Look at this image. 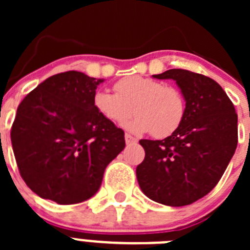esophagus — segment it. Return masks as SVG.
<instances>
[{"instance_id": "34e87169", "label": "esophagus", "mask_w": 250, "mask_h": 250, "mask_svg": "<svg viewBox=\"0 0 250 250\" xmlns=\"http://www.w3.org/2000/svg\"><path fill=\"white\" fill-rule=\"evenodd\" d=\"M125 141H126V144H134V143H136V139L134 138V136H131L130 134H125Z\"/></svg>"}]
</instances>
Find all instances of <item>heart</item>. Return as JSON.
I'll return each mask as SVG.
<instances>
[{
	"mask_svg": "<svg viewBox=\"0 0 250 250\" xmlns=\"http://www.w3.org/2000/svg\"><path fill=\"white\" fill-rule=\"evenodd\" d=\"M116 94L98 90L92 96L94 109L105 120L123 124L132 115L135 119L126 125L136 134L151 132L152 136L167 138L180 127L187 112L182 91L152 77L127 76L114 85Z\"/></svg>",
	"mask_w": 250,
	"mask_h": 250,
	"instance_id": "b5f03b06",
	"label": "heart"
}]
</instances>
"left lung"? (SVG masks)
Listing matches in <instances>:
<instances>
[{
    "label": "left lung",
    "mask_w": 250,
    "mask_h": 250,
    "mask_svg": "<svg viewBox=\"0 0 250 250\" xmlns=\"http://www.w3.org/2000/svg\"><path fill=\"white\" fill-rule=\"evenodd\" d=\"M155 79H173L184 95L187 112L174 134L140 140L145 159L136 178L147 198L169 207L196 202L218 184L238 144V115L218 83L195 72L171 68Z\"/></svg>",
    "instance_id": "8db88e82"
}]
</instances>
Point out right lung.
<instances>
[{"instance_id":"1","label":"right lung","mask_w":250,"mask_h":250,"mask_svg":"<svg viewBox=\"0 0 250 250\" xmlns=\"http://www.w3.org/2000/svg\"><path fill=\"white\" fill-rule=\"evenodd\" d=\"M103 79L66 71L21 101L11 143L23 182L43 199L76 204L95 195L104 171L125 147L124 131L92 105Z\"/></svg>"}]
</instances>
